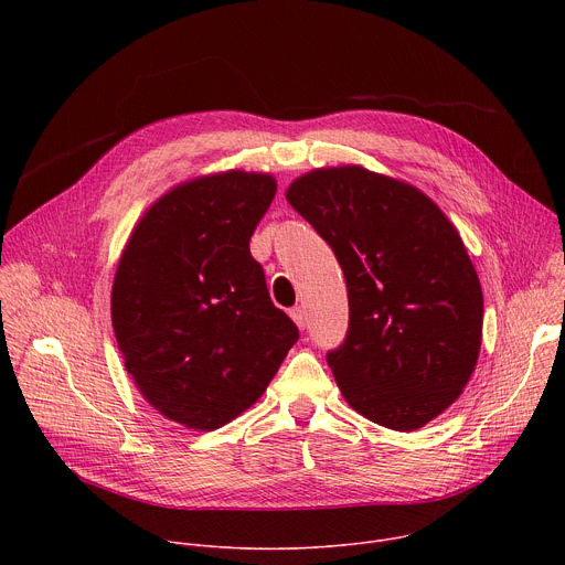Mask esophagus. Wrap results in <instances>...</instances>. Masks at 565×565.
Masks as SVG:
<instances>
[{"mask_svg":"<svg viewBox=\"0 0 565 565\" xmlns=\"http://www.w3.org/2000/svg\"><path fill=\"white\" fill-rule=\"evenodd\" d=\"M290 317H292V321H295V324H297L299 329H303V327H306V312H303V308H301V306L290 308Z\"/></svg>","mask_w":565,"mask_h":565,"instance_id":"esophagus-1","label":"esophagus"}]
</instances>
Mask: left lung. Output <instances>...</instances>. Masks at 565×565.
Masks as SVG:
<instances>
[{
    "mask_svg": "<svg viewBox=\"0 0 565 565\" xmlns=\"http://www.w3.org/2000/svg\"><path fill=\"white\" fill-rule=\"evenodd\" d=\"M286 199L347 279L349 331L327 353L344 399L386 429L425 427L480 351L482 290L456 227L420 190L355 166L303 174Z\"/></svg>",
    "mask_w": 565,
    "mask_h": 565,
    "instance_id": "8db88e82",
    "label": "left lung"
}]
</instances>
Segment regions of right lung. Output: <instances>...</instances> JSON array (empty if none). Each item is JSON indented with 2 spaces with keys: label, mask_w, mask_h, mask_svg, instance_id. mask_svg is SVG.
<instances>
[{
  "label": "right lung",
  "mask_w": 565,
  "mask_h": 565,
  "mask_svg": "<svg viewBox=\"0 0 565 565\" xmlns=\"http://www.w3.org/2000/svg\"><path fill=\"white\" fill-rule=\"evenodd\" d=\"M275 192L268 174L194 179L160 196L122 250L111 321L125 369L149 405L190 429L253 407L299 340L250 255Z\"/></svg>",
  "instance_id": "right-lung-1"
}]
</instances>
